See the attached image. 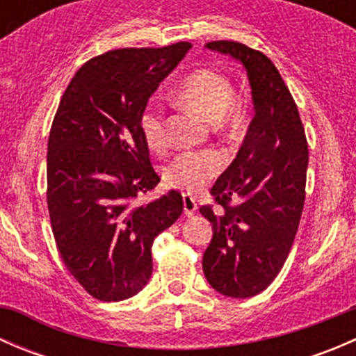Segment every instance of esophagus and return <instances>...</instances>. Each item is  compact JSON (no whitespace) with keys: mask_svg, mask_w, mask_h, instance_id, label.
Wrapping results in <instances>:
<instances>
[{"mask_svg":"<svg viewBox=\"0 0 356 356\" xmlns=\"http://www.w3.org/2000/svg\"><path fill=\"white\" fill-rule=\"evenodd\" d=\"M196 210H198V203H196V200L193 198V196L184 195V215L191 217V215L196 213Z\"/></svg>","mask_w":356,"mask_h":356,"instance_id":"1","label":"esophagus"}]
</instances>
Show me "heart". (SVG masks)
Wrapping results in <instances>:
<instances>
[{
  "mask_svg": "<svg viewBox=\"0 0 356 356\" xmlns=\"http://www.w3.org/2000/svg\"><path fill=\"white\" fill-rule=\"evenodd\" d=\"M179 99L213 122L217 131H229L238 124V108L232 99V86L225 75L211 68H196L182 79L177 91ZM146 145L155 152L167 146V124L161 105H149L139 120ZM224 167L218 153L211 149H191L179 153L165 168V182L170 188L198 193Z\"/></svg>",
  "mask_w": 356,
  "mask_h": 356,
  "instance_id": "heart-1",
  "label": "heart"
}]
</instances>
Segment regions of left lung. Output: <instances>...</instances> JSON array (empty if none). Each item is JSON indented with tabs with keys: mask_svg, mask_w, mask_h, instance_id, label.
<instances>
[{
	"mask_svg": "<svg viewBox=\"0 0 356 356\" xmlns=\"http://www.w3.org/2000/svg\"><path fill=\"white\" fill-rule=\"evenodd\" d=\"M207 48L246 68L254 117L238 156L211 188L220 208H200L213 229L203 272L224 296L250 298L270 286L293 246L305 204L307 136L270 58L236 41H211Z\"/></svg>",
	"mask_w": 356,
	"mask_h": 356,
	"instance_id": "1",
	"label": "left lung"
}]
</instances>
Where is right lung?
<instances>
[{"instance_id":"right-lung-1","label":"right lung","mask_w":356,"mask_h":356,"mask_svg":"<svg viewBox=\"0 0 356 356\" xmlns=\"http://www.w3.org/2000/svg\"><path fill=\"white\" fill-rule=\"evenodd\" d=\"M191 42L113 49L75 72L48 139V200L53 236L75 281L99 301H122L148 284L155 238L182 213L168 191L148 204L160 175L139 120L160 82Z\"/></svg>"}]
</instances>
